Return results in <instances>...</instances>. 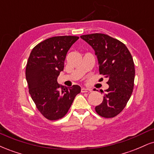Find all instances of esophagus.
I'll return each mask as SVG.
<instances>
[{
  "instance_id": "obj_1",
  "label": "esophagus",
  "mask_w": 154,
  "mask_h": 154,
  "mask_svg": "<svg viewBox=\"0 0 154 154\" xmlns=\"http://www.w3.org/2000/svg\"><path fill=\"white\" fill-rule=\"evenodd\" d=\"M91 91H92V90L89 89V88H82V89H81V92H82V93H90V92H91Z\"/></svg>"
}]
</instances>
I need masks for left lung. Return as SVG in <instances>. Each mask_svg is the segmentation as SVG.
I'll use <instances>...</instances> for the list:
<instances>
[{"mask_svg": "<svg viewBox=\"0 0 154 154\" xmlns=\"http://www.w3.org/2000/svg\"><path fill=\"white\" fill-rule=\"evenodd\" d=\"M95 51L100 75L108 79L109 88L103 100L95 106L97 114L105 118L118 115L131 96L135 79V65L132 55L125 44L101 33L80 36Z\"/></svg>", "mask_w": 154, "mask_h": 154, "instance_id": "obj_1", "label": "left lung"}]
</instances>
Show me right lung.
Here are the masks:
<instances>
[{
	"label": "right lung",
	"mask_w": 154,
	"mask_h": 154,
	"mask_svg": "<svg viewBox=\"0 0 154 154\" xmlns=\"http://www.w3.org/2000/svg\"><path fill=\"white\" fill-rule=\"evenodd\" d=\"M79 39L77 36H56L46 39L32 49L26 66L29 93L37 109L49 120L66 115L81 88L60 86L57 78L63 70L69 48Z\"/></svg>",
	"instance_id": "add662e5"
}]
</instances>
